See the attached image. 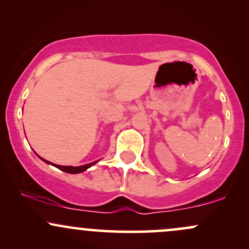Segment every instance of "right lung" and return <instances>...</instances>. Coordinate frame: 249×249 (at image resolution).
<instances>
[{
	"instance_id": "obj_1",
	"label": "right lung",
	"mask_w": 249,
	"mask_h": 249,
	"mask_svg": "<svg viewBox=\"0 0 249 249\" xmlns=\"http://www.w3.org/2000/svg\"><path fill=\"white\" fill-rule=\"evenodd\" d=\"M41 158V157H40ZM41 160H43V162L48 163V164H52L54 166H56V168L60 169L61 171H65V173H68V174H79V173H83V171L87 170L89 168H91L92 165L95 164L97 162H92V163H89V164H85V165H80V166H64V165H58V164H53V163L48 162V160H43V158H41Z\"/></svg>"
}]
</instances>
